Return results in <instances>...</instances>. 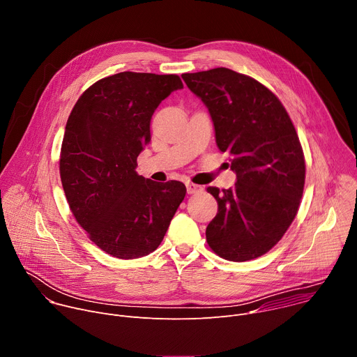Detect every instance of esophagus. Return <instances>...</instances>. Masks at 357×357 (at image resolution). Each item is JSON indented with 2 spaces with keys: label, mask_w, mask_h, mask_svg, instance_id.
Returning <instances> with one entry per match:
<instances>
[{
  "label": "esophagus",
  "mask_w": 357,
  "mask_h": 357,
  "mask_svg": "<svg viewBox=\"0 0 357 357\" xmlns=\"http://www.w3.org/2000/svg\"><path fill=\"white\" fill-rule=\"evenodd\" d=\"M186 190H188V193H189V195H192V193H197V192H200V190H202V188H200L199 185H195V183H186Z\"/></svg>",
  "instance_id": "obj_1"
}]
</instances>
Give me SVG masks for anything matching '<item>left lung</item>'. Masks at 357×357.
Returning a JSON list of instances; mask_svg holds the SVG:
<instances>
[{"mask_svg": "<svg viewBox=\"0 0 357 357\" xmlns=\"http://www.w3.org/2000/svg\"><path fill=\"white\" fill-rule=\"evenodd\" d=\"M182 79L208 107L216 144L237 176L233 188H208L219 205L208 244L229 261L257 259L298 213L305 158L295 127L278 97L250 76L216 68Z\"/></svg>", "mask_w": 357, "mask_h": 357, "instance_id": "obj_1", "label": "left lung"}]
</instances>
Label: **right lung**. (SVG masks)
Returning a JSON list of instances; mask_svg holds the SVG:
<instances>
[{"label": "right lung", "instance_id": "add662e5", "mask_svg": "<svg viewBox=\"0 0 357 357\" xmlns=\"http://www.w3.org/2000/svg\"><path fill=\"white\" fill-rule=\"evenodd\" d=\"M182 87L176 75L121 72L84 90L68 119L62 186L76 222L113 257L157 250L186 195L179 181L154 182L135 171L152 114Z\"/></svg>", "mask_w": 357, "mask_h": 357}]
</instances>
